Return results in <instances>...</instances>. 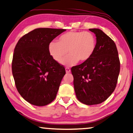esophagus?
Listing matches in <instances>:
<instances>
[{
    "label": "esophagus",
    "instance_id": "esophagus-1",
    "mask_svg": "<svg viewBox=\"0 0 133 133\" xmlns=\"http://www.w3.org/2000/svg\"><path fill=\"white\" fill-rule=\"evenodd\" d=\"M65 72H66L67 74H69V73H70V72H71V70H70L69 68H65Z\"/></svg>",
    "mask_w": 133,
    "mask_h": 133
}]
</instances>
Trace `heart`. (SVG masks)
Masks as SVG:
<instances>
[{"instance_id": "1", "label": "heart", "mask_w": 133, "mask_h": 133, "mask_svg": "<svg viewBox=\"0 0 133 133\" xmlns=\"http://www.w3.org/2000/svg\"><path fill=\"white\" fill-rule=\"evenodd\" d=\"M96 47V38L92 33L72 31L60 36L59 42L51 41L49 45V52L55 61L61 63L68 51L70 56L62 63L70 66L79 61L83 63L89 60L94 54Z\"/></svg>"}]
</instances>
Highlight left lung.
<instances>
[{
  "instance_id": "left-lung-1",
  "label": "left lung",
  "mask_w": 133,
  "mask_h": 133,
  "mask_svg": "<svg viewBox=\"0 0 133 133\" xmlns=\"http://www.w3.org/2000/svg\"><path fill=\"white\" fill-rule=\"evenodd\" d=\"M89 30L95 35L97 47L87 61L71 69L77 98L87 105L100 104L116 87L120 61L115 42L98 28Z\"/></svg>"
}]
</instances>
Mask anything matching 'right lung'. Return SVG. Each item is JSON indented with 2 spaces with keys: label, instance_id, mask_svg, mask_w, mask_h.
<instances>
[{
  "label": "right lung",
  "instance_id": "add662e5",
  "mask_svg": "<svg viewBox=\"0 0 133 133\" xmlns=\"http://www.w3.org/2000/svg\"><path fill=\"white\" fill-rule=\"evenodd\" d=\"M65 31L36 28L23 36L16 45L12 73L17 91L31 105L45 106L55 98L65 70L51 56L49 45Z\"/></svg>",
  "mask_w": 133,
  "mask_h": 133
}]
</instances>
